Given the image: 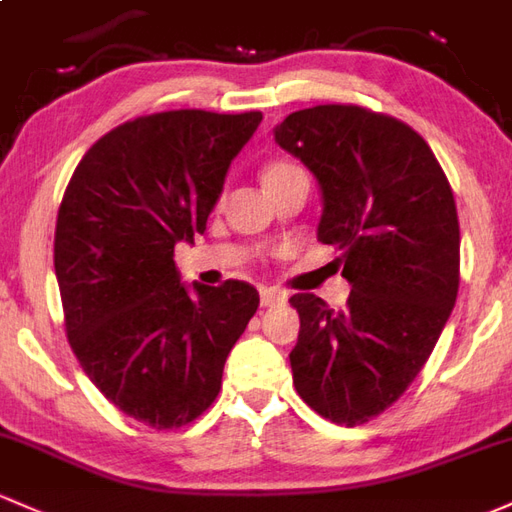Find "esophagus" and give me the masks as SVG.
<instances>
[{
    "instance_id": "esophagus-1",
    "label": "esophagus",
    "mask_w": 512,
    "mask_h": 512,
    "mask_svg": "<svg viewBox=\"0 0 512 512\" xmlns=\"http://www.w3.org/2000/svg\"><path fill=\"white\" fill-rule=\"evenodd\" d=\"M261 305L263 307L285 305V295L278 293V290H261Z\"/></svg>"
}]
</instances>
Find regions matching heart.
I'll return each mask as SVG.
<instances>
[{
    "label": "heart",
    "instance_id": "1",
    "mask_svg": "<svg viewBox=\"0 0 512 512\" xmlns=\"http://www.w3.org/2000/svg\"><path fill=\"white\" fill-rule=\"evenodd\" d=\"M293 170H300V168L290 161H273L271 166L263 170V183H268V180H276V178H280V175L293 173Z\"/></svg>",
    "mask_w": 512,
    "mask_h": 512
}]
</instances>
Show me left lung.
<instances>
[{
    "label": "left lung",
    "mask_w": 512,
    "mask_h": 512,
    "mask_svg": "<svg viewBox=\"0 0 512 512\" xmlns=\"http://www.w3.org/2000/svg\"><path fill=\"white\" fill-rule=\"evenodd\" d=\"M276 144L322 190L317 239L342 249L344 310L290 298L300 315L293 383L337 425H364L408 390L430 359L459 290V217L449 180L408 124L356 104L288 114Z\"/></svg>",
    "instance_id": "1"
}]
</instances>
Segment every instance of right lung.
I'll use <instances>...</instances> for the list:
<instances>
[{
  "label": "right lung",
  "instance_id": "add662e5",
  "mask_svg": "<svg viewBox=\"0 0 512 512\" xmlns=\"http://www.w3.org/2000/svg\"><path fill=\"white\" fill-rule=\"evenodd\" d=\"M261 119L205 109L131 119L92 144L60 202L53 263L68 342L104 398L156 430L210 408L258 307L241 280L188 290L173 254L205 234Z\"/></svg>",
  "mask_w": 512,
  "mask_h": 512
}]
</instances>
